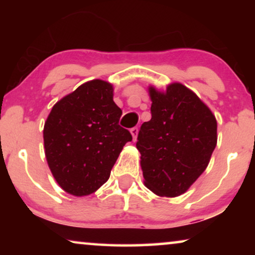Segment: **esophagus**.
<instances>
[{"mask_svg": "<svg viewBox=\"0 0 255 255\" xmlns=\"http://www.w3.org/2000/svg\"><path fill=\"white\" fill-rule=\"evenodd\" d=\"M130 132L132 134V138H133V140H135V139H137V135H138V128H132Z\"/></svg>", "mask_w": 255, "mask_h": 255, "instance_id": "34e87169", "label": "esophagus"}]
</instances>
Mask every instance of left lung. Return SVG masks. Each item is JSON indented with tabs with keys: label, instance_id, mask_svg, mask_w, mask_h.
Wrapping results in <instances>:
<instances>
[{
	"label": "left lung",
	"instance_id": "1",
	"mask_svg": "<svg viewBox=\"0 0 255 255\" xmlns=\"http://www.w3.org/2000/svg\"><path fill=\"white\" fill-rule=\"evenodd\" d=\"M148 94L152 118L142 123L137 141L144 184L158 196H180L209 165L217 144V121L180 82L165 92L149 86Z\"/></svg>",
	"mask_w": 255,
	"mask_h": 255
}]
</instances>
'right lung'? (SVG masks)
Returning a JSON list of instances; mask_svg holds the SVG:
<instances>
[{
  "label": "right lung",
  "mask_w": 255,
  "mask_h": 255,
  "mask_svg": "<svg viewBox=\"0 0 255 255\" xmlns=\"http://www.w3.org/2000/svg\"><path fill=\"white\" fill-rule=\"evenodd\" d=\"M122 110L114 86L92 80L62 97L44 125L48 167L59 186L73 196H87L107 182L132 135L118 125Z\"/></svg>",
  "instance_id": "add662e5"
}]
</instances>
